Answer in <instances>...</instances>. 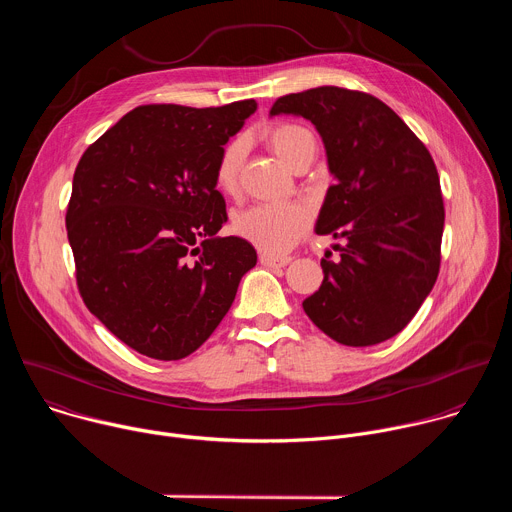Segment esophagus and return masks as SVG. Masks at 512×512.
I'll return each instance as SVG.
<instances>
[{
    "label": "esophagus",
    "instance_id": "obj_1",
    "mask_svg": "<svg viewBox=\"0 0 512 512\" xmlns=\"http://www.w3.org/2000/svg\"><path fill=\"white\" fill-rule=\"evenodd\" d=\"M259 261H261V265H265V267L277 269V267L289 265V263H291V257H287V255H269V253H261V255H259Z\"/></svg>",
    "mask_w": 512,
    "mask_h": 512
}]
</instances>
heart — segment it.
Masks as SVG:
<instances>
[{"label":"heart","instance_id":"obj_1","mask_svg":"<svg viewBox=\"0 0 512 512\" xmlns=\"http://www.w3.org/2000/svg\"><path fill=\"white\" fill-rule=\"evenodd\" d=\"M265 139L273 154L291 168L306 145L314 141V135L296 123H277L265 131ZM243 158L245 139L237 137L225 145L214 166V182L218 190L225 194L237 192ZM308 227V212L300 204H257L239 212L233 221V231L241 239L269 255L289 251Z\"/></svg>","mask_w":512,"mask_h":512}]
</instances>
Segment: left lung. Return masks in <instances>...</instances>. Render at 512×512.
I'll return each instance as SVG.
<instances>
[{
    "mask_svg": "<svg viewBox=\"0 0 512 512\" xmlns=\"http://www.w3.org/2000/svg\"><path fill=\"white\" fill-rule=\"evenodd\" d=\"M271 115H300L324 141L328 188L318 235L346 239L340 261L304 300L332 340L373 346L399 334L440 273L444 198L431 154L405 121L369 93L318 87L279 97Z\"/></svg>",
    "mask_w": 512,
    "mask_h": 512,
    "instance_id": "8db88e82",
    "label": "left lung"
}]
</instances>
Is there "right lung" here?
<instances>
[{
  "mask_svg": "<svg viewBox=\"0 0 512 512\" xmlns=\"http://www.w3.org/2000/svg\"><path fill=\"white\" fill-rule=\"evenodd\" d=\"M257 109L141 105L83 154L66 233L85 306L129 348L180 360L202 346L235 302L257 253L216 237L229 221L214 166Z\"/></svg>",
  "mask_w": 512,
  "mask_h": 512,
  "instance_id": "add662e5",
  "label": "right lung"
}]
</instances>
